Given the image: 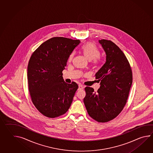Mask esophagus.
Returning a JSON list of instances; mask_svg holds the SVG:
<instances>
[{"label":"esophagus","instance_id":"obj_1","mask_svg":"<svg viewBox=\"0 0 153 153\" xmlns=\"http://www.w3.org/2000/svg\"><path fill=\"white\" fill-rule=\"evenodd\" d=\"M83 89V85H79V86H78V91H79V90H82Z\"/></svg>","mask_w":153,"mask_h":153}]
</instances>
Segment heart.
Returning <instances> with one entry per match:
<instances>
[{
  "label": "heart",
  "instance_id": "1",
  "mask_svg": "<svg viewBox=\"0 0 153 153\" xmlns=\"http://www.w3.org/2000/svg\"><path fill=\"white\" fill-rule=\"evenodd\" d=\"M82 53L84 57L89 61L93 60L94 63L97 62L99 57L100 56V50L97 46L92 42H88L84 45L81 48ZM74 54L72 53L69 57V60L71 61Z\"/></svg>",
  "mask_w": 153,
  "mask_h": 153
}]
</instances>
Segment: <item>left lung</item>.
<instances>
[{
    "instance_id": "left-lung-1",
    "label": "left lung",
    "mask_w": 153,
    "mask_h": 153,
    "mask_svg": "<svg viewBox=\"0 0 153 153\" xmlns=\"http://www.w3.org/2000/svg\"><path fill=\"white\" fill-rule=\"evenodd\" d=\"M99 42L106 53V62L95 74L100 81L97 93L85 88L84 105L92 118L105 123L115 118L126 103L132 83L131 67L124 53L114 43L105 39Z\"/></svg>"
}]
</instances>
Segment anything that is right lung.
Returning a JSON list of instances; mask_svg holds the SVG:
<instances>
[{"label":"right lung","mask_w":153,"mask_h":153,"mask_svg":"<svg viewBox=\"0 0 153 153\" xmlns=\"http://www.w3.org/2000/svg\"><path fill=\"white\" fill-rule=\"evenodd\" d=\"M79 40L54 37L41 44L32 54L27 69L31 101L43 115L56 118L65 114L78 89L76 83L65 82L62 71Z\"/></svg>","instance_id":"add662e5"}]
</instances>
